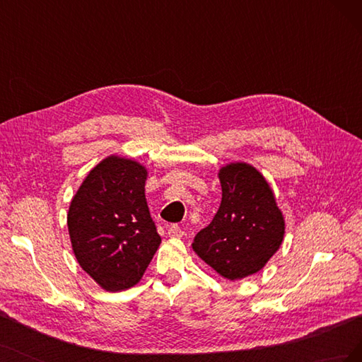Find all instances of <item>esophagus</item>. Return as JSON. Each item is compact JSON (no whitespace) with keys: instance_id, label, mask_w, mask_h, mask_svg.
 Returning a JSON list of instances; mask_svg holds the SVG:
<instances>
[{"instance_id":"1","label":"esophagus","mask_w":362,"mask_h":362,"mask_svg":"<svg viewBox=\"0 0 362 362\" xmlns=\"http://www.w3.org/2000/svg\"><path fill=\"white\" fill-rule=\"evenodd\" d=\"M168 234H169L170 237H175V238H181V237L184 235V231H182V229H181L178 225H170V226L168 228Z\"/></svg>"}]
</instances>
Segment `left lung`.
Masks as SVG:
<instances>
[{"label":"left lung","mask_w":362,"mask_h":362,"mask_svg":"<svg viewBox=\"0 0 362 362\" xmlns=\"http://www.w3.org/2000/svg\"><path fill=\"white\" fill-rule=\"evenodd\" d=\"M222 202L211 223L196 234L193 249L226 279L254 275L279 249L284 217L267 181L246 163L218 172Z\"/></svg>","instance_id":"left-lung-1"}]
</instances>
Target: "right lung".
Returning <instances> with one entry per match:
<instances>
[{"label": "right lung", "instance_id": "1", "mask_svg": "<svg viewBox=\"0 0 362 362\" xmlns=\"http://www.w3.org/2000/svg\"><path fill=\"white\" fill-rule=\"evenodd\" d=\"M146 175L141 164L112 156L89 172L71 202L75 258L107 291L137 284L161 243L145 198Z\"/></svg>", "mask_w": 362, "mask_h": 362}]
</instances>
